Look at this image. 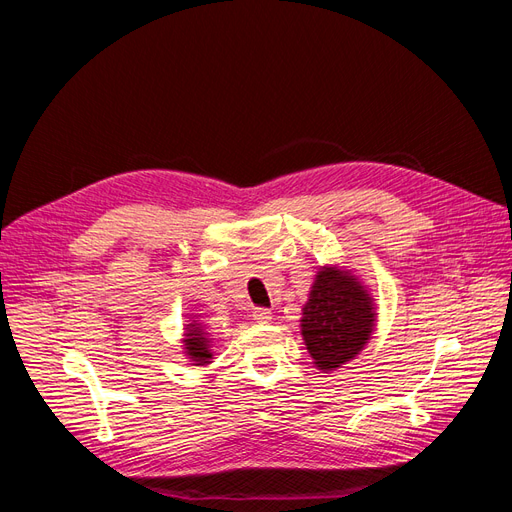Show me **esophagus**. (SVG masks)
Wrapping results in <instances>:
<instances>
[{
    "mask_svg": "<svg viewBox=\"0 0 512 512\" xmlns=\"http://www.w3.org/2000/svg\"><path fill=\"white\" fill-rule=\"evenodd\" d=\"M254 320L256 322H260V324H267V322H271L273 320V312L271 309H265V307H258V309H254Z\"/></svg>",
    "mask_w": 512,
    "mask_h": 512,
    "instance_id": "obj_1",
    "label": "esophagus"
}]
</instances>
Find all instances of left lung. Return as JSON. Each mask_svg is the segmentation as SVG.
<instances>
[{"label":"left lung","instance_id":"1","mask_svg":"<svg viewBox=\"0 0 512 512\" xmlns=\"http://www.w3.org/2000/svg\"><path fill=\"white\" fill-rule=\"evenodd\" d=\"M301 337L314 367L331 374L359 356L378 322L376 299L344 265H322L301 316Z\"/></svg>","mask_w":512,"mask_h":512}]
</instances>
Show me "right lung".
<instances>
[{
  "mask_svg": "<svg viewBox=\"0 0 512 512\" xmlns=\"http://www.w3.org/2000/svg\"><path fill=\"white\" fill-rule=\"evenodd\" d=\"M181 344H183V356L190 361V365L205 367L213 363V352H211L213 335L209 333L205 324L198 320V316L185 320Z\"/></svg>",
  "mask_w": 512,
  "mask_h": 512,
  "instance_id": "add662e5",
  "label": "right lung"
}]
</instances>
